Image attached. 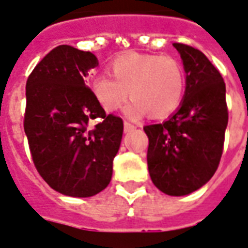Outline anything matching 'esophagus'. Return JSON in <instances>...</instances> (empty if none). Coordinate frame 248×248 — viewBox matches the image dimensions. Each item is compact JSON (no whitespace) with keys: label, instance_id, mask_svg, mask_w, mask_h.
Returning a JSON list of instances; mask_svg holds the SVG:
<instances>
[{"label":"esophagus","instance_id":"1","mask_svg":"<svg viewBox=\"0 0 248 248\" xmlns=\"http://www.w3.org/2000/svg\"><path fill=\"white\" fill-rule=\"evenodd\" d=\"M135 125L133 124H131V123H128V121H124V132H129V131H132V129H135Z\"/></svg>","mask_w":248,"mask_h":248}]
</instances>
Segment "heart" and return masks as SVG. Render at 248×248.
Segmentation results:
<instances>
[{"label":"heart","instance_id":"1","mask_svg":"<svg viewBox=\"0 0 248 248\" xmlns=\"http://www.w3.org/2000/svg\"><path fill=\"white\" fill-rule=\"evenodd\" d=\"M112 76L96 75L91 91L108 113L116 112L127 101L125 113L132 119L147 113L161 119L180 107L186 89V73L180 61L172 56L127 53L109 64Z\"/></svg>","mask_w":248,"mask_h":248}]
</instances>
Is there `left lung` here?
Wrapping results in <instances>:
<instances>
[{"instance_id": "left-lung-1", "label": "left lung", "mask_w": 248, "mask_h": 248, "mask_svg": "<svg viewBox=\"0 0 248 248\" xmlns=\"http://www.w3.org/2000/svg\"><path fill=\"white\" fill-rule=\"evenodd\" d=\"M186 71L180 108L161 124L145 125L149 176L161 192L183 196L204 186L217 170L228 123L226 84L198 49L175 43Z\"/></svg>"}]
</instances>
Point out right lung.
Segmentation results:
<instances>
[{
  "label": "right lung",
  "mask_w": 248,
  "mask_h": 248,
  "mask_svg": "<svg viewBox=\"0 0 248 248\" xmlns=\"http://www.w3.org/2000/svg\"><path fill=\"white\" fill-rule=\"evenodd\" d=\"M96 56L71 45L52 49L26 81L25 129L31 159L60 194L89 198L109 184L123 120L107 115L84 78ZM91 120L98 124L89 130Z\"/></svg>",
  "instance_id": "obj_1"
}]
</instances>
